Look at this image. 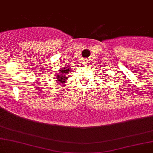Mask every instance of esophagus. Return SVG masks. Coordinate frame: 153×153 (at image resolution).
Wrapping results in <instances>:
<instances>
[{"label": "esophagus", "mask_w": 153, "mask_h": 153, "mask_svg": "<svg viewBox=\"0 0 153 153\" xmlns=\"http://www.w3.org/2000/svg\"><path fill=\"white\" fill-rule=\"evenodd\" d=\"M83 62H84V64H87V63H88V60H87V59H84Z\"/></svg>", "instance_id": "obj_1"}]
</instances>
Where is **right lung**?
Segmentation results:
<instances>
[{"label":"right lung","mask_w":153,"mask_h":153,"mask_svg":"<svg viewBox=\"0 0 153 153\" xmlns=\"http://www.w3.org/2000/svg\"><path fill=\"white\" fill-rule=\"evenodd\" d=\"M69 71L70 69L67 68V67L60 69L59 72L58 73V75H56V78H57L58 80L57 82H60V83H65V81L68 79V78H67L66 76L68 75V73H69Z\"/></svg>","instance_id":"1"}]
</instances>
